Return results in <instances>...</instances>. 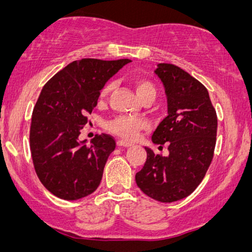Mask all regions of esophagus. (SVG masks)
<instances>
[{"label": "esophagus", "instance_id": "obj_1", "mask_svg": "<svg viewBox=\"0 0 252 252\" xmlns=\"http://www.w3.org/2000/svg\"><path fill=\"white\" fill-rule=\"evenodd\" d=\"M117 146L118 147H129L130 143L126 142V141H124V140H118L117 141Z\"/></svg>", "mask_w": 252, "mask_h": 252}]
</instances>
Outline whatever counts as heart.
I'll return each instance as SVG.
<instances>
[{
    "label": "heart",
    "instance_id": "obj_1",
    "mask_svg": "<svg viewBox=\"0 0 252 252\" xmlns=\"http://www.w3.org/2000/svg\"><path fill=\"white\" fill-rule=\"evenodd\" d=\"M134 88H135L136 94L139 95L141 99L146 98L148 95L156 94V89L153 82L149 79L144 77H136L134 79ZM113 89V82H109L108 85L103 88L102 96H106L110 94ZM148 124L146 120L140 118H132L127 116H119L115 119L110 120L106 124V129L110 133L116 134L125 140H134L137 136L140 130L147 128Z\"/></svg>",
    "mask_w": 252,
    "mask_h": 252
}]
</instances>
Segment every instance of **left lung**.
Masks as SVG:
<instances>
[{
    "mask_svg": "<svg viewBox=\"0 0 252 252\" xmlns=\"http://www.w3.org/2000/svg\"><path fill=\"white\" fill-rule=\"evenodd\" d=\"M156 73L165 86L168 116L154 132L153 142L166 143L170 155L146 148L147 160L135 180L149 197L171 203L190 195L204 179L215 155L218 118L208 89L188 72L160 63Z\"/></svg>",
    "mask_w": 252,
    "mask_h": 252,
    "instance_id": "1",
    "label": "left lung"
}]
</instances>
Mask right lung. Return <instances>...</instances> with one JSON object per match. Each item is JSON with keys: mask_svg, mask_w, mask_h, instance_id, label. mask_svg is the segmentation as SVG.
Wrapping results in <instances>:
<instances>
[{"mask_svg": "<svg viewBox=\"0 0 252 252\" xmlns=\"http://www.w3.org/2000/svg\"><path fill=\"white\" fill-rule=\"evenodd\" d=\"M129 60L74 61L43 86L33 109L30 146L42 185L57 197L79 199L94 192L116 140L95 135L91 146L79 142L88 115L97 105L105 82Z\"/></svg>", "mask_w": 252, "mask_h": 252, "instance_id": "obj_1", "label": "right lung"}]
</instances>
